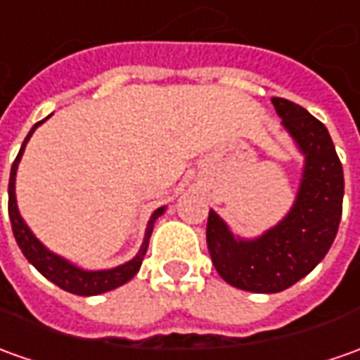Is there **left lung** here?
<instances>
[{
	"instance_id": "1",
	"label": "left lung",
	"mask_w": 360,
	"mask_h": 360,
	"mask_svg": "<svg viewBox=\"0 0 360 360\" xmlns=\"http://www.w3.org/2000/svg\"><path fill=\"white\" fill-rule=\"evenodd\" d=\"M283 129L303 155L292 209L256 238H242L209 211L207 246L226 283L254 293H278L300 282L325 258L343 212V165L333 139L317 118L285 98H272Z\"/></svg>"
}]
</instances>
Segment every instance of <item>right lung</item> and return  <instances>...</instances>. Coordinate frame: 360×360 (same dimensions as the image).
Instances as JSON below:
<instances>
[{
	"label": "right lung",
	"mask_w": 360,
	"mask_h": 360,
	"mask_svg": "<svg viewBox=\"0 0 360 360\" xmlns=\"http://www.w3.org/2000/svg\"><path fill=\"white\" fill-rule=\"evenodd\" d=\"M45 120L37 122L35 126L31 128V131L27 134L25 141H23V146L19 149L13 165H11V175H9V221H11L13 236H15L17 244H19V248H21V252H23V256H25L27 260L33 264L37 270L45 276L46 280L57 283L60 290L75 293V295H98V293L112 292V290H116L120 285L129 282L139 272L141 262H143V256L148 252L149 238H151V232H153V224L165 212L167 207H160L158 211H153L148 226H146V234H143V242L139 246V252L129 262L120 264L116 268H110V270H84V268L72 264L67 258H63V256H58L55 252L49 250L45 244L33 234V231L27 226V222L23 221V217L19 212V207H17L15 197V175L17 167H19V161L23 158V151H25L29 138L33 136V131Z\"/></svg>",
	"instance_id": "right-lung-1"
}]
</instances>
